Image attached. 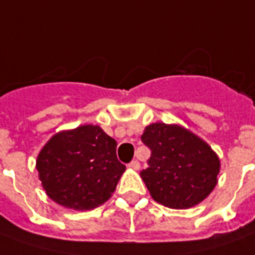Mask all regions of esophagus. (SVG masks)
Wrapping results in <instances>:
<instances>
[{
  "label": "esophagus",
  "instance_id": "1",
  "mask_svg": "<svg viewBox=\"0 0 255 255\" xmlns=\"http://www.w3.org/2000/svg\"><path fill=\"white\" fill-rule=\"evenodd\" d=\"M128 167H129V168H132V170H139L140 164H139V161H138V160H132V161H131V163L128 164Z\"/></svg>",
  "mask_w": 255,
  "mask_h": 255
}]
</instances>
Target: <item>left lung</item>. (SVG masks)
I'll list each match as a JSON object with an SVG mask.
<instances>
[{
	"mask_svg": "<svg viewBox=\"0 0 255 255\" xmlns=\"http://www.w3.org/2000/svg\"><path fill=\"white\" fill-rule=\"evenodd\" d=\"M150 149L140 177L152 197L170 208H189L217 185L220 158L195 133L178 126L154 123L140 136Z\"/></svg>",
	"mask_w": 255,
	"mask_h": 255,
	"instance_id": "left-lung-1",
	"label": "left lung"
}]
</instances>
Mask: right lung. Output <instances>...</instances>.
<instances>
[{"instance_id":"add662e5","label":"right lung","mask_w":255,"mask_h":255,"mask_svg":"<svg viewBox=\"0 0 255 255\" xmlns=\"http://www.w3.org/2000/svg\"><path fill=\"white\" fill-rule=\"evenodd\" d=\"M116 147L117 142L98 126L56 133L37 158L47 195L74 210H91L106 202L126 171Z\"/></svg>"}]
</instances>
